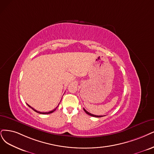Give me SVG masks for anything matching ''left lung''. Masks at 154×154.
Segmentation results:
<instances>
[{
    "instance_id": "obj_1",
    "label": "left lung",
    "mask_w": 154,
    "mask_h": 154,
    "mask_svg": "<svg viewBox=\"0 0 154 154\" xmlns=\"http://www.w3.org/2000/svg\"><path fill=\"white\" fill-rule=\"evenodd\" d=\"M84 112H86L87 114H88L89 116H92V117H103V116H96V115H93V114H92V113H89V112H88V111H86V110H85L84 109Z\"/></svg>"
}]
</instances>
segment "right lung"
<instances>
[{
  "label": "right lung",
  "instance_id": "right-lung-1",
  "mask_svg": "<svg viewBox=\"0 0 154 154\" xmlns=\"http://www.w3.org/2000/svg\"><path fill=\"white\" fill-rule=\"evenodd\" d=\"M27 105L28 106H29V107H30L31 108V109L33 110H34V111H35V112H37V113H41V114H49V113H53L54 111H55L56 110V109H57V107H58V106H57V107L56 108V109H53V110H51V111H50V112H38V111H37V110H35V109H33V108H32V106H30V105H28V104H27Z\"/></svg>",
  "mask_w": 154,
  "mask_h": 154
}]
</instances>
